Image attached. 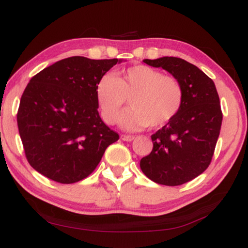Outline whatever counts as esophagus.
<instances>
[{"label":"esophagus","instance_id":"esophagus-1","mask_svg":"<svg viewBox=\"0 0 248 248\" xmlns=\"http://www.w3.org/2000/svg\"><path fill=\"white\" fill-rule=\"evenodd\" d=\"M121 139L123 141H132V140H134V137L133 135H126V134H122L121 135Z\"/></svg>","mask_w":248,"mask_h":248}]
</instances>
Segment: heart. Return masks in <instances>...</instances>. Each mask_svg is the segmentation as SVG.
I'll return each mask as SVG.
<instances>
[{"instance_id":"1","label":"heart","mask_w":248,"mask_h":248,"mask_svg":"<svg viewBox=\"0 0 248 248\" xmlns=\"http://www.w3.org/2000/svg\"><path fill=\"white\" fill-rule=\"evenodd\" d=\"M103 120L114 124L127 100L131 109L122 115L121 125L127 130L165 126L177 116L184 104V87L177 78L165 76L147 65H134L105 74L96 87Z\"/></svg>"}]
</instances>
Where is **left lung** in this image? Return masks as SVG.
Wrapping results in <instances>:
<instances>
[{
  "label": "left lung",
  "instance_id": "left-lung-1",
  "mask_svg": "<svg viewBox=\"0 0 248 248\" xmlns=\"http://www.w3.org/2000/svg\"><path fill=\"white\" fill-rule=\"evenodd\" d=\"M143 62L177 78L184 87L185 98L177 116L151 135L154 148L141 159L140 167L158 184H185L209 167L215 154L222 123L215 82L198 66L178 57Z\"/></svg>",
  "mask_w": 248,
  "mask_h": 248
}]
</instances>
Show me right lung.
<instances>
[{
  "mask_svg": "<svg viewBox=\"0 0 248 248\" xmlns=\"http://www.w3.org/2000/svg\"><path fill=\"white\" fill-rule=\"evenodd\" d=\"M113 60L72 56L31 78L20 100L16 122L30 166L47 178L72 184L99 164L120 139L98 113V81Z\"/></svg>",
  "mask_w": 248,
  "mask_h": 248,
  "instance_id": "add662e5",
  "label": "right lung"
}]
</instances>
